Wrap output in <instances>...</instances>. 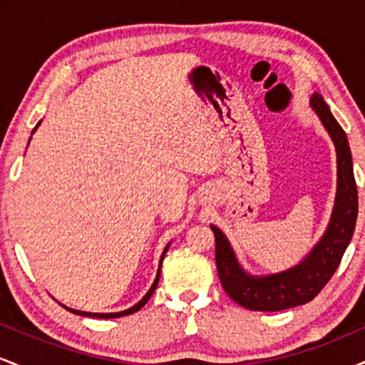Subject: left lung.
<instances>
[{"instance_id":"8db88e82","label":"left lung","mask_w":365,"mask_h":365,"mask_svg":"<svg viewBox=\"0 0 365 365\" xmlns=\"http://www.w3.org/2000/svg\"><path fill=\"white\" fill-rule=\"evenodd\" d=\"M311 108L319 116L336 149V197L326 232L312 250L295 266L269 274H252L244 269L226 235L211 225L216 240V267L225 292L250 311L276 312L311 302L329 282L349 247L359 211L357 185L351 153L343 132L321 94L314 92Z\"/></svg>"}]
</instances>
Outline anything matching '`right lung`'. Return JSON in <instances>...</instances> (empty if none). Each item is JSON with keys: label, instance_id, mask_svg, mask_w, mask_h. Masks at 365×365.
I'll return each mask as SVG.
<instances>
[{"label": "right lung", "instance_id": "obj_1", "mask_svg": "<svg viewBox=\"0 0 365 365\" xmlns=\"http://www.w3.org/2000/svg\"><path fill=\"white\" fill-rule=\"evenodd\" d=\"M41 125V121L39 123L36 125V128L32 130V133L36 132L37 130V127H39ZM170 245H171V242L168 245L165 247V250H163V254H161V259H159V266H158V273H156V279H154V283L150 284V288L148 290V293H145L144 297H142V299L139 300V302H137L135 305H132V307L130 309H125V311H120V312H86V311H75V309H70V307H66V305H63V307L66 309V311H70V312H73V314H77V316H89V317H99V319H113V317H121V316H128V314H133V312H137L139 311V309H142L144 307L145 304H148V300L150 299V295H153L154 293V290H156V287H158V283H159V274H161V264H163V259H165V254L168 252V249H170Z\"/></svg>", "mask_w": 365, "mask_h": 365}]
</instances>
